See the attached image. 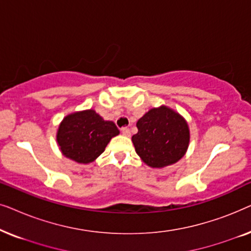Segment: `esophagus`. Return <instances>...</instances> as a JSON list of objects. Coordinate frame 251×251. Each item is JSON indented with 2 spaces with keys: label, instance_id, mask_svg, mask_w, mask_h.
<instances>
[{
  "label": "esophagus",
  "instance_id": "obj_1",
  "mask_svg": "<svg viewBox=\"0 0 251 251\" xmlns=\"http://www.w3.org/2000/svg\"><path fill=\"white\" fill-rule=\"evenodd\" d=\"M121 131H122V133H123V135H125V136H126V137L130 136V129H128V128H123V129L121 130Z\"/></svg>",
  "mask_w": 251,
  "mask_h": 251
}]
</instances>
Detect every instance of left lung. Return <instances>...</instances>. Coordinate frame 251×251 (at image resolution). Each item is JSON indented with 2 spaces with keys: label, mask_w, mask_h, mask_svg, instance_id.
Returning <instances> with one entry per match:
<instances>
[{
  "label": "left lung",
  "mask_w": 251,
  "mask_h": 251,
  "mask_svg": "<svg viewBox=\"0 0 251 251\" xmlns=\"http://www.w3.org/2000/svg\"><path fill=\"white\" fill-rule=\"evenodd\" d=\"M138 132L132 136L136 152L147 166L163 168L184 156L190 143L185 120L173 109L152 108L137 122Z\"/></svg>",
  "instance_id": "8db88e82"
}]
</instances>
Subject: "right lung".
Segmentation results:
<instances>
[{"mask_svg":"<svg viewBox=\"0 0 251 251\" xmlns=\"http://www.w3.org/2000/svg\"><path fill=\"white\" fill-rule=\"evenodd\" d=\"M120 133L115 123L105 121L92 109L67 115L60 123L57 142L61 153L78 163H90Z\"/></svg>","mask_w":251,"mask_h":251,"instance_id":"add662e5","label":"right lung"}]
</instances>
